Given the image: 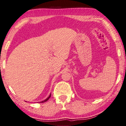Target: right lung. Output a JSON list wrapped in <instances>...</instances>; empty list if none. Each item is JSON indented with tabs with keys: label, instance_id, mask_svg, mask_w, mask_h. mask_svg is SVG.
Returning a JSON list of instances; mask_svg holds the SVG:
<instances>
[{
	"label": "right lung",
	"instance_id": "add662e5",
	"mask_svg": "<svg viewBox=\"0 0 126 126\" xmlns=\"http://www.w3.org/2000/svg\"><path fill=\"white\" fill-rule=\"evenodd\" d=\"M50 97H51V94H50V95H49V97H48V98H47V99H46L45 100H44V101H42V102H40V103H42V102H46V101H47V100H48V99L49 98H50Z\"/></svg>",
	"mask_w": 126,
	"mask_h": 126
}]
</instances>
